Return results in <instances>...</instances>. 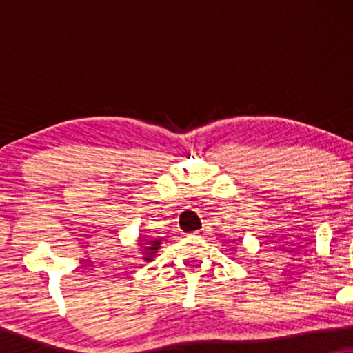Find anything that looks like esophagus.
<instances>
[{
  "instance_id": "1",
  "label": "esophagus",
  "mask_w": 353,
  "mask_h": 353,
  "mask_svg": "<svg viewBox=\"0 0 353 353\" xmlns=\"http://www.w3.org/2000/svg\"><path fill=\"white\" fill-rule=\"evenodd\" d=\"M205 233V230L204 228H201V230H197V231H194V234H197V236H202Z\"/></svg>"
}]
</instances>
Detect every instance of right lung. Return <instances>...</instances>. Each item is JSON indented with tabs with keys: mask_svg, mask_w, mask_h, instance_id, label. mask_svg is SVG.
<instances>
[{
	"mask_svg": "<svg viewBox=\"0 0 353 353\" xmlns=\"http://www.w3.org/2000/svg\"><path fill=\"white\" fill-rule=\"evenodd\" d=\"M143 241V252H144V260H146V262H151L152 260V257L154 255H156V252H157V249L161 248V241H148V239H141Z\"/></svg>",
	"mask_w": 353,
	"mask_h": 353,
	"instance_id": "1",
	"label": "right lung"
}]
</instances>
